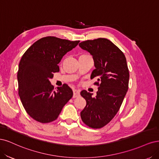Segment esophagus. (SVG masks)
<instances>
[{
	"label": "esophagus",
	"instance_id": "1",
	"mask_svg": "<svg viewBox=\"0 0 159 159\" xmlns=\"http://www.w3.org/2000/svg\"><path fill=\"white\" fill-rule=\"evenodd\" d=\"M80 95V91L79 90L74 89L73 90V98H76V97L79 96Z\"/></svg>",
	"mask_w": 159,
	"mask_h": 159
}]
</instances>
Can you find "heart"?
<instances>
[{"label": "heart", "instance_id": "obj_1", "mask_svg": "<svg viewBox=\"0 0 159 159\" xmlns=\"http://www.w3.org/2000/svg\"><path fill=\"white\" fill-rule=\"evenodd\" d=\"M86 55H85V54H83V55H81L80 56H86Z\"/></svg>", "mask_w": 159, "mask_h": 159}]
</instances>
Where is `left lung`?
<instances>
[{
	"label": "left lung",
	"instance_id": "8db88e82",
	"mask_svg": "<svg viewBox=\"0 0 159 159\" xmlns=\"http://www.w3.org/2000/svg\"><path fill=\"white\" fill-rule=\"evenodd\" d=\"M79 46L93 55L96 69L90 79H97L94 84L98 86L95 97L86 90L81 91L86 105L80 117L87 126L99 129L108 124L119 111L128 90L129 69L125 55L109 39L86 40Z\"/></svg>",
	"mask_w": 159,
	"mask_h": 159
}]
</instances>
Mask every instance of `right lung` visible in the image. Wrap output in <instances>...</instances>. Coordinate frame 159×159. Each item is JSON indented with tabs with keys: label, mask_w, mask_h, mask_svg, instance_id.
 Masks as SVG:
<instances>
[{
	"label": "right lung",
	"mask_w": 159,
	"mask_h": 159,
	"mask_svg": "<svg viewBox=\"0 0 159 159\" xmlns=\"http://www.w3.org/2000/svg\"><path fill=\"white\" fill-rule=\"evenodd\" d=\"M80 41L47 36L34 43L20 59L17 74L18 94L28 115L42 124L52 122L73 93L66 84L54 90L49 80L59 72L63 56Z\"/></svg>",
	"instance_id": "right-lung-1"
}]
</instances>
